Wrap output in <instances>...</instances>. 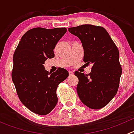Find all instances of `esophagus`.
<instances>
[{
    "label": "esophagus",
    "instance_id": "1",
    "mask_svg": "<svg viewBox=\"0 0 134 134\" xmlns=\"http://www.w3.org/2000/svg\"><path fill=\"white\" fill-rule=\"evenodd\" d=\"M69 74L70 76H72L74 75V72L72 71H69Z\"/></svg>",
    "mask_w": 134,
    "mask_h": 134
}]
</instances>
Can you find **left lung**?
I'll return each instance as SVG.
<instances>
[{"mask_svg": "<svg viewBox=\"0 0 134 134\" xmlns=\"http://www.w3.org/2000/svg\"><path fill=\"white\" fill-rule=\"evenodd\" d=\"M68 30L82 42L83 62L92 64L88 75L75 72L78 78V97L90 108H102L117 94L119 86L122 68L118 48L102 26L83 25Z\"/></svg>", "mask_w": 134, "mask_h": 134, "instance_id": "1", "label": "left lung"}]
</instances>
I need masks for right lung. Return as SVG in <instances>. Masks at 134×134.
Listing matches in <instances>:
<instances>
[{
    "mask_svg": "<svg viewBox=\"0 0 134 134\" xmlns=\"http://www.w3.org/2000/svg\"><path fill=\"white\" fill-rule=\"evenodd\" d=\"M66 32V28H32L15 51L12 81L21 102L36 114L44 115L54 108L58 86L69 76L65 69L50 75L44 67L46 59L54 57L53 50Z\"/></svg>",
    "mask_w": 134,
    "mask_h": 134,
    "instance_id": "add662e5",
    "label": "right lung"
}]
</instances>
